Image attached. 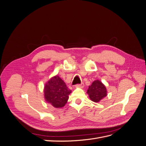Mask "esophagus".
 Here are the masks:
<instances>
[{
	"label": "esophagus",
	"instance_id": "esophagus-1",
	"mask_svg": "<svg viewBox=\"0 0 146 146\" xmlns=\"http://www.w3.org/2000/svg\"><path fill=\"white\" fill-rule=\"evenodd\" d=\"M83 86H84V84H83V83H82L81 84H79V85H77L76 86V88H83Z\"/></svg>",
	"mask_w": 146,
	"mask_h": 146
}]
</instances>
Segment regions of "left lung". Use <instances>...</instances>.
Instances as JSON below:
<instances>
[{
  "instance_id": "8db88e82",
  "label": "left lung",
  "mask_w": 146,
  "mask_h": 146,
  "mask_svg": "<svg viewBox=\"0 0 146 146\" xmlns=\"http://www.w3.org/2000/svg\"><path fill=\"white\" fill-rule=\"evenodd\" d=\"M87 94L89 95L91 100L98 103L107 96V90L102 83L99 80H96L89 86Z\"/></svg>"
}]
</instances>
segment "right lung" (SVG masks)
Returning a JSON list of instances; mask_svg holds the SVG:
<instances>
[{"label": "right lung", "mask_w": 146, "mask_h": 146, "mask_svg": "<svg viewBox=\"0 0 146 146\" xmlns=\"http://www.w3.org/2000/svg\"><path fill=\"white\" fill-rule=\"evenodd\" d=\"M71 92L58 76L52 77L46 83L44 88L45 101L56 108L64 107Z\"/></svg>", "instance_id": "add662e5"}]
</instances>
